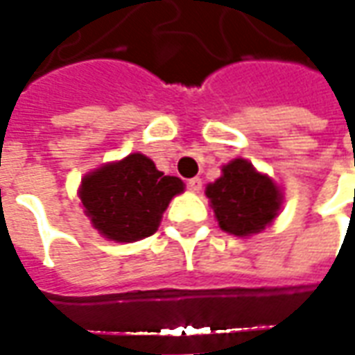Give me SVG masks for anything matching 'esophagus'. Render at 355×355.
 Masks as SVG:
<instances>
[{"label":"esophagus","instance_id":"esophagus-1","mask_svg":"<svg viewBox=\"0 0 355 355\" xmlns=\"http://www.w3.org/2000/svg\"><path fill=\"white\" fill-rule=\"evenodd\" d=\"M188 188H190L192 192H200V190H201V178H198V177L190 178V180H188Z\"/></svg>","mask_w":355,"mask_h":355}]
</instances>
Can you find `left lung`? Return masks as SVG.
<instances>
[{
	"label": "left lung",
	"mask_w": 355,
	"mask_h": 355,
	"mask_svg": "<svg viewBox=\"0 0 355 355\" xmlns=\"http://www.w3.org/2000/svg\"><path fill=\"white\" fill-rule=\"evenodd\" d=\"M218 226L234 236H249L266 228L277 215L282 193L268 177L245 159L223 167V177L207 186Z\"/></svg>",
	"instance_id": "1"
}]
</instances>
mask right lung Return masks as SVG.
Masks as SVG:
<instances>
[{"label": "right lung", "mask_w": 355, "mask_h": 355, "mask_svg": "<svg viewBox=\"0 0 355 355\" xmlns=\"http://www.w3.org/2000/svg\"><path fill=\"white\" fill-rule=\"evenodd\" d=\"M182 180L165 177L152 159L131 154L81 180L80 198L91 223L104 238L131 243L152 236Z\"/></svg>", "instance_id": "obj_1"}]
</instances>
